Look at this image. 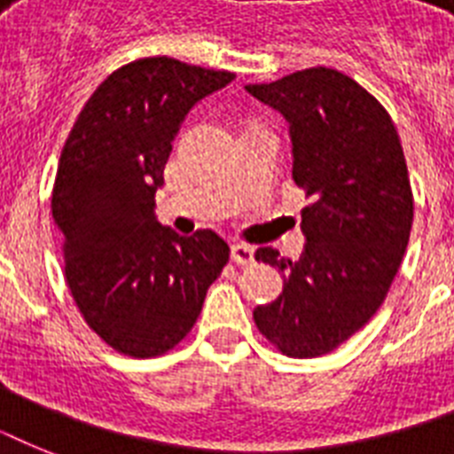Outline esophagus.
Returning <instances> with one entry per match:
<instances>
[{"mask_svg": "<svg viewBox=\"0 0 454 454\" xmlns=\"http://www.w3.org/2000/svg\"><path fill=\"white\" fill-rule=\"evenodd\" d=\"M231 259L238 266H249V263L254 262V247H249L245 242H233L231 245Z\"/></svg>", "mask_w": 454, "mask_h": 454, "instance_id": "34e87169", "label": "esophagus"}]
</instances>
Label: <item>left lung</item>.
<instances>
[{"label": "left lung", "instance_id": "left-lung-1", "mask_svg": "<svg viewBox=\"0 0 454 454\" xmlns=\"http://www.w3.org/2000/svg\"><path fill=\"white\" fill-rule=\"evenodd\" d=\"M245 89L290 122L292 178L310 198L301 259L256 249L285 290L256 306L254 323L285 356L317 358L370 323L401 269L415 214L401 137L387 108L332 67Z\"/></svg>", "mask_w": 454, "mask_h": 454}]
</instances>
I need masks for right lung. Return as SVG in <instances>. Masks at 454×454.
Wrapping results in <instances>:
<instances>
[{"instance_id": "add662e5", "label": "right lung", "mask_w": 454, "mask_h": 454, "mask_svg": "<svg viewBox=\"0 0 454 454\" xmlns=\"http://www.w3.org/2000/svg\"><path fill=\"white\" fill-rule=\"evenodd\" d=\"M233 77L169 56L131 60L96 89L67 134L51 192L66 283L117 353L171 351L228 263L214 231L176 235L153 207L184 117Z\"/></svg>"}]
</instances>
